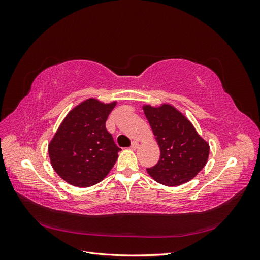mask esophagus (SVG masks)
Returning <instances> with one entry per match:
<instances>
[{"label":"esophagus","mask_w":260,"mask_h":260,"mask_svg":"<svg viewBox=\"0 0 260 260\" xmlns=\"http://www.w3.org/2000/svg\"><path fill=\"white\" fill-rule=\"evenodd\" d=\"M138 147H139V143L137 142V141H133V142L131 143L130 148H131V149H133V151H135V149H137Z\"/></svg>","instance_id":"34e87169"}]
</instances>
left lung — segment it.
Listing matches in <instances>:
<instances>
[{
    "instance_id": "8db88e82",
    "label": "left lung",
    "mask_w": 260,
    "mask_h": 260,
    "mask_svg": "<svg viewBox=\"0 0 260 260\" xmlns=\"http://www.w3.org/2000/svg\"><path fill=\"white\" fill-rule=\"evenodd\" d=\"M143 111L160 148L159 160L147 168L148 175L166 186L188 182L205 167L209 144L172 105H144Z\"/></svg>"
}]
</instances>
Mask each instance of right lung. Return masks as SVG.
<instances>
[{"label": "right lung", "mask_w": 260, "mask_h": 260, "mask_svg": "<svg viewBox=\"0 0 260 260\" xmlns=\"http://www.w3.org/2000/svg\"><path fill=\"white\" fill-rule=\"evenodd\" d=\"M117 102L88 99L70 111L49 144L53 169L69 184L88 187L101 182L118 158V147L105 122Z\"/></svg>", "instance_id": "right-lung-1"}]
</instances>
